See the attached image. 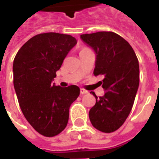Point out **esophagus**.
I'll list each match as a JSON object with an SVG mask.
<instances>
[{
	"instance_id": "34e87169",
	"label": "esophagus",
	"mask_w": 159,
	"mask_h": 159,
	"mask_svg": "<svg viewBox=\"0 0 159 159\" xmlns=\"http://www.w3.org/2000/svg\"><path fill=\"white\" fill-rule=\"evenodd\" d=\"M80 93H81V94H86V93H88L89 92H88L87 90L83 89H80Z\"/></svg>"
}]
</instances>
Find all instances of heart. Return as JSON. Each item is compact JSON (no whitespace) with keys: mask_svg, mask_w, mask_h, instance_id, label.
Masks as SVG:
<instances>
[{"mask_svg":"<svg viewBox=\"0 0 159 159\" xmlns=\"http://www.w3.org/2000/svg\"><path fill=\"white\" fill-rule=\"evenodd\" d=\"M83 49H84V48H83Z\"/></svg>","mask_w":159,"mask_h":159,"instance_id":"b5f03b06","label":"heart"}]
</instances>
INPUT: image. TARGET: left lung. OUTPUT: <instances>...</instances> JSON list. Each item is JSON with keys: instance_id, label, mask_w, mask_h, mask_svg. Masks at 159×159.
Instances as JSON below:
<instances>
[{"instance_id": "1", "label": "left lung", "mask_w": 159, "mask_h": 159, "mask_svg": "<svg viewBox=\"0 0 159 159\" xmlns=\"http://www.w3.org/2000/svg\"><path fill=\"white\" fill-rule=\"evenodd\" d=\"M81 39L95 52L94 76L103 75L102 88L107 93L96 98L89 111L95 129L105 133L118 129L129 115L140 83L139 61L127 42L114 32L81 35Z\"/></svg>"}]
</instances>
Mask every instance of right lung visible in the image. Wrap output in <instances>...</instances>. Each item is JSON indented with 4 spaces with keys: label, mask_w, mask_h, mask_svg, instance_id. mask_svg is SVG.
<instances>
[{
    "label": "right lung",
    "mask_w": 159,
    "mask_h": 159,
    "mask_svg": "<svg viewBox=\"0 0 159 159\" xmlns=\"http://www.w3.org/2000/svg\"><path fill=\"white\" fill-rule=\"evenodd\" d=\"M76 44V38L70 35L39 34L21 47L13 60V85L21 111L44 136H55L66 129L70 107L79 96L76 85L61 88L52 83Z\"/></svg>",
    "instance_id": "right-lung-1"
}]
</instances>
